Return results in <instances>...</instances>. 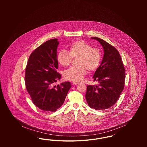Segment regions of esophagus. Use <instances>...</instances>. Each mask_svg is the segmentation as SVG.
<instances>
[{"mask_svg": "<svg viewBox=\"0 0 147 147\" xmlns=\"http://www.w3.org/2000/svg\"><path fill=\"white\" fill-rule=\"evenodd\" d=\"M72 84H73V85H77V84H79V82H72Z\"/></svg>", "mask_w": 147, "mask_h": 147, "instance_id": "esophagus-1", "label": "esophagus"}]
</instances>
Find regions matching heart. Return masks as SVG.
Masks as SVG:
<instances>
[{"label": "heart", "mask_w": 147, "mask_h": 147, "mask_svg": "<svg viewBox=\"0 0 147 147\" xmlns=\"http://www.w3.org/2000/svg\"><path fill=\"white\" fill-rule=\"evenodd\" d=\"M76 58L78 66L64 70L63 77L67 80L79 82L87 74L88 69L91 72L98 69L102 55L98 48L92 47L91 45L83 40H77L69 45V52L61 49L58 52L57 60L61 65L65 67L70 64L73 58Z\"/></svg>", "instance_id": "heart-1"}]
</instances>
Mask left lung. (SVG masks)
<instances>
[{"instance_id":"8db88e82","label":"left lung","mask_w":147,"mask_h":147,"mask_svg":"<svg viewBox=\"0 0 147 147\" xmlns=\"http://www.w3.org/2000/svg\"><path fill=\"white\" fill-rule=\"evenodd\" d=\"M96 40L102 46L104 54L102 61L93 76L98 85H88L85 98L92 109L105 110L114 105L124 89L125 69L117 49L104 40Z\"/></svg>"}]
</instances>
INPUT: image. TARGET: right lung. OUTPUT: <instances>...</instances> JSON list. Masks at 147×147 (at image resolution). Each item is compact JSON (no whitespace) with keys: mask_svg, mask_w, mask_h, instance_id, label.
Returning a JSON list of instances; mask_svg holds the SVG:
<instances>
[{"mask_svg":"<svg viewBox=\"0 0 147 147\" xmlns=\"http://www.w3.org/2000/svg\"><path fill=\"white\" fill-rule=\"evenodd\" d=\"M57 38L42 43L30 55L25 69V85L35 106L43 111L55 112L63 105L70 89L69 82L55 85L60 80L58 73Z\"/></svg>","mask_w":147,"mask_h":147,"instance_id":"obj_1","label":"right lung"}]
</instances>
